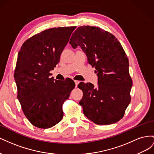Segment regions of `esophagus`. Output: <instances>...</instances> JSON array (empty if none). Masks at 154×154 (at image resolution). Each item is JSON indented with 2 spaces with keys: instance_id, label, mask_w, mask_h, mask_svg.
Returning a JSON list of instances; mask_svg holds the SVG:
<instances>
[{
  "instance_id": "obj_1",
  "label": "esophagus",
  "mask_w": 154,
  "mask_h": 154,
  "mask_svg": "<svg viewBox=\"0 0 154 154\" xmlns=\"http://www.w3.org/2000/svg\"><path fill=\"white\" fill-rule=\"evenodd\" d=\"M74 82H75V85H76V87H77V86H78V83H80V81H78V80H74Z\"/></svg>"
}]
</instances>
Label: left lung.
<instances>
[{
    "instance_id": "left-lung-1",
    "label": "left lung",
    "mask_w": 154,
    "mask_h": 154,
    "mask_svg": "<svg viewBox=\"0 0 154 154\" xmlns=\"http://www.w3.org/2000/svg\"><path fill=\"white\" fill-rule=\"evenodd\" d=\"M69 43L74 49L80 46L96 70L97 88L91 83L78 86L85 91L79 103L83 114L97 125L118 122L131 100L132 86L128 59L122 45L110 32L88 26L77 28Z\"/></svg>"
}]
</instances>
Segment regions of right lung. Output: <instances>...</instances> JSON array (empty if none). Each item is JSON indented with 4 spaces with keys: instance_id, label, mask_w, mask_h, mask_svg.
<instances>
[{
    "instance_id": "obj_1",
    "label": "right lung",
    "mask_w": 154,
    "mask_h": 154,
    "mask_svg": "<svg viewBox=\"0 0 154 154\" xmlns=\"http://www.w3.org/2000/svg\"><path fill=\"white\" fill-rule=\"evenodd\" d=\"M75 26L46 29L27 39L18 54L14 78L18 99L26 117L40 128H49L62 119V103L75 87L50 78L60 62Z\"/></svg>"
}]
</instances>
